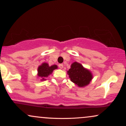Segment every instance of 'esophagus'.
Wrapping results in <instances>:
<instances>
[{"label":"esophagus","mask_w":126,"mask_h":126,"mask_svg":"<svg viewBox=\"0 0 126 126\" xmlns=\"http://www.w3.org/2000/svg\"><path fill=\"white\" fill-rule=\"evenodd\" d=\"M59 67L60 68V69H63V65L62 64H59Z\"/></svg>","instance_id":"obj_1"}]
</instances>
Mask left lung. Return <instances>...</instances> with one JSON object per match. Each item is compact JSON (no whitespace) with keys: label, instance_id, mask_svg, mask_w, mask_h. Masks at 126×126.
Wrapping results in <instances>:
<instances>
[{"label":"left lung","instance_id":"1","mask_svg":"<svg viewBox=\"0 0 126 126\" xmlns=\"http://www.w3.org/2000/svg\"><path fill=\"white\" fill-rule=\"evenodd\" d=\"M67 73L70 80L80 88L89 85L93 78L92 72L77 62L72 63Z\"/></svg>","mask_w":126,"mask_h":126}]
</instances>
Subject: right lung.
I'll return each instance as SVG.
<instances>
[{
	"label": "right lung",
	"mask_w": 126,
	"mask_h": 126,
	"mask_svg": "<svg viewBox=\"0 0 126 126\" xmlns=\"http://www.w3.org/2000/svg\"><path fill=\"white\" fill-rule=\"evenodd\" d=\"M57 66L56 64L52 65L50 66L48 63H43L38 67V73L37 76L40 78L41 81L46 80V78H47L50 75L53 73V70L57 69Z\"/></svg>",
	"instance_id": "obj_1"
}]
</instances>
